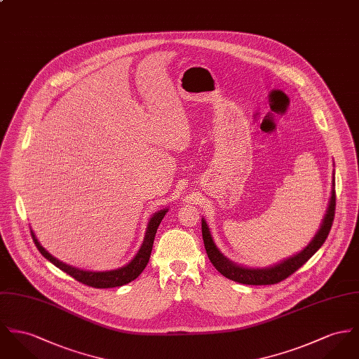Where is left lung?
<instances>
[{
	"mask_svg": "<svg viewBox=\"0 0 359 359\" xmlns=\"http://www.w3.org/2000/svg\"><path fill=\"white\" fill-rule=\"evenodd\" d=\"M334 209H336V191L332 190L331 202L328 212L325 215V219L323 221V225L311 243L307 248L302 250L299 254L283 261L281 264L266 268V269H248L243 266H238L228 261L220 251L216 248L210 231L208 228L206 221L202 220V238L203 243L206 248V254L213 264V266L220 272L222 276L242 283V284H248V285H268V284H276L287 277L291 276L294 272H297L302 265H304L313 255L314 252L321 248L325 242V239L330 235L333 219H334Z\"/></svg>",
	"mask_w": 359,
	"mask_h": 359,
	"instance_id": "left-lung-1",
	"label": "left lung"
}]
</instances>
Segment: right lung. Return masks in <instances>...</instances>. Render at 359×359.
Wrapping results in <instances>:
<instances>
[{
	"mask_svg": "<svg viewBox=\"0 0 359 359\" xmlns=\"http://www.w3.org/2000/svg\"><path fill=\"white\" fill-rule=\"evenodd\" d=\"M165 213L166 209H164V210L156 213L151 217V220L149 222V226H147L144 242L139 250L138 254L135 255V258L128 265H126L120 269H116V271H111V272H87V271H81V269L72 268L69 265H65V264L60 262L58 259H55V257H52L45 248L39 245V242L36 241L32 231H31V236H32V241H34L35 246L39 250V252L46 259H49L58 269L65 272L67 275L74 277L75 280H78L79 283H82L84 285H88V287H93V288H113V287H120V285H124L127 283H131L133 280H135L143 272V269L146 268V265L150 259V254H151V248H153V243H154V236H156L157 228H158L161 220L164 219Z\"/></svg>",
	"mask_w": 359,
	"mask_h": 359,
	"instance_id": "1",
	"label": "right lung"
}]
</instances>
